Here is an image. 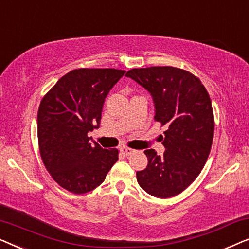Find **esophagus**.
I'll list each match as a JSON object with an SVG mask.
<instances>
[{
	"label": "esophagus",
	"instance_id": "34e87169",
	"mask_svg": "<svg viewBox=\"0 0 249 249\" xmlns=\"http://www.w3.org/2000/svg\"><path fill=\"white\" fill-rule=\"evenodd\" d=\"M120 152H121V154H124V156H129V155L134 154L135 149H131V148H128V147H121Z\"/></svg>",
	"mask_w": 249,
	"mask_h": 249
}]
</instances>
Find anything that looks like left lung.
I'll return each mask as SVG.
<instances>
[{"mask_svg":"<svg viewBox=\"0 0 249 249\" xmlns=\"http://www.w3.org/2000/svg\"><path fill=\"white\" fill-rule=\"evenodd\" d=\"M125 76L151 94L155 121L166 128L161 136L165 152L146 149L148 164L136 172L137 181L154 197L178 195L198 177L210 155L214 135L210 95L198 78L179 68H139Z\"/></svg>","mask_w":249,"mask_h":249,"instance_id":"1","label":"left lung"}]
</instances>
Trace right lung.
I'll list each match as a JSON object with an SVG mask.
<instances>
[{"instance_id":"add662e5","label":"right lung","mask_w":249,"mask_h":249,"mask_svg":"<svg viewBox=\"0 0 249 249\" xmlns=\"http://www.w3.org/2000/svg\"><path fill=\"white\" fill-rule=\"evenodd\" d=\"M118 69H76L64 74L43 97L37 135L43 163L62 188L85 194L104 181L118 161V149H104L88 132L100 128L108 91L124 76Z\"/></svg>"}]
</instances>
